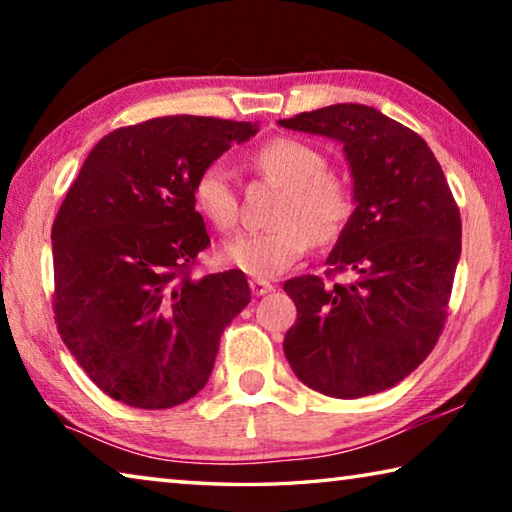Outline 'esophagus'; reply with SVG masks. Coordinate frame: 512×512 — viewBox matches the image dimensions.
<instances>
[{
  "label": "esophagus",
  "mask_w": 512,
  "mask_h": 512,
  "mask_svg": "<svg viewBox=\"0 0 512 512\" xmlns=\"http://www.w3.org/2000/svg\"><path fill=\"white\" fill-rule=\"evenodd\" d=\"M250 289H253L255 296H266V293H271L275 289V284L268 280H257L255 277V280H250Z\"/></svg>",
  "instance_id": "obj_1"
}]
</instances>
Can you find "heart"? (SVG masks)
I'll use <instances>...</instances> for the list:
<instances>
[{
    "instance_id": "heart-1",
    "label": "heart",
    "mask_w": 512,
    "mask_h": 512,
    "mask_svg": "<svg viewBox=\"0 0 512 512\" xmlns=\"http://www.w3.org/2000/svg\"><path fill=\"white\" fill-rule=\"evenodd\" d=\"M255 167L284 187L273 221L259 232H241L221 246L225 264L264 280L287 271L307 253L311 239L318 244L341 235L352 216V194L341 178L332 176L327 158L314 146L291 137H277L259 146ZM194 203L219 230L237 223V189L225 164L212 162L198 173Z\"/></svg>"
}]
</instances>
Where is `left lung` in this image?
Here are the masks:
<instances>
[{
    "label": "left lung",
    "mask_w": 512,
    "mask_h": 512,
    "mask_svg": "<svg viewBox=\"0 0 512 512\" xmlns=\"http://www.w3.org/2000/svg\"><path fill=\"white\" fill-rule=\"evenodd\" d=\"M277 124L343 146L354 212L327 264L357 273L350 284L284 282L298 309L284 354L318 393H381L411 375L443 332L461 259L456 201L427 142L377 108L334 103Z\"/></svg>",
    "instance_id": "obj_1"
}]
</instances>
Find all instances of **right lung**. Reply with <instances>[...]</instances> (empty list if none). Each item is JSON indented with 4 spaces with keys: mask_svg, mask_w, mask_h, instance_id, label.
I'll return each instance as SVG.
<instances>
[{
    "mask_svg": "<svg viewBox=\"0 0 512 512\" xmlns=\"http://www.w3.org/2000/svg\"><path fill=\"white\" fill-rule=\"evenodd\" d=\"M257 121L173 115L94 146L51 228L58 332L88 377L135 409L207 384L225 325L250 302L241 271L192 277L210 246L194 183Z\"/></svg>",
    "mask_w": 512,
    "mask_h": 512,
    "instance_id": "add662e5",
    "label": "right lung"
}]
</instances>
